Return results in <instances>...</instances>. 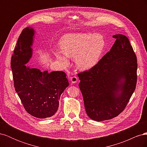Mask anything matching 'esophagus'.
<instances>
[{"label": "esophagus", "instance_id": "1", "mask_svg": "<svg viewBox=\"0 0 147 147\" xmlns=\"http://www.w3.org/2000/svg\"><path fill=\"white\" fill-rule=\"evenodd\" d=\"M70 80H71V82H72V83H77L78 82V78L76 76H74V77H70Z\"/></svg>", "mask_w": 147, "mask_h": 147}]
</instances>
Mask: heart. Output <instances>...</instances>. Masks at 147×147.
<instances>
[{"mask_svg":"<svg viewBox=\"0 0 147 147\" xmlns=\"http://www.w3.org/2000/svg\"><path fill=\"white\" fill-rule=\"evenodd\" d=\"M61 51H57L56 56L65 64L69 57H75V64L79 69L87 70L98 63L104 51L105 42L99 34L77 33L67 34L62 38Z\"/></svg>","mask_w":147,"mask_h":147,"instance_id":"obj_1","label":"heart"}]
</instances>
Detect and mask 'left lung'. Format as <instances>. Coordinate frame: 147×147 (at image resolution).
Returning a JSON list of instances; mask_svg holds the SVG:
<instances>
[{
	"label": "left lung",
	"instance_id": "left-lung-1",
	"mask_svg": "<svg viewBox=\"0 0 147 147\" xmlns=\"http://www.w3.org/2000/svg\"><path fill=\"white\" fill-rule=\"evenodd\" d=\"M110 51L90 70L78 74L88 117L97 121L117 117L126 108L137 83V57L125 35L117 34Z\"/></svg>",
	"mask_w": 147,
	"mask_h": 147
}]
</instances>
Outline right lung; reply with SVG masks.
I'll list each match as a JSON object with an SVG mask.
<instances>
[{
	"label": "right lung",
	"mask_w": 147,
	"mask_h": 147,
	"mask_svg": "<svg viewBox=\"0 0 147 147\" xmlns=\"http://www.w3.org/2000/svg\"><path fill=\"white\" fill-rule=\"evenodd\" d=\"M34 35V30L30 27L22 30L11 56V68L15 91L26 112L46 118L57 112L60 96L69 82L62 71L41 72L27 64L32 55Z\"/></svg>",
	"instance_id": "1"
}]
</instances>
